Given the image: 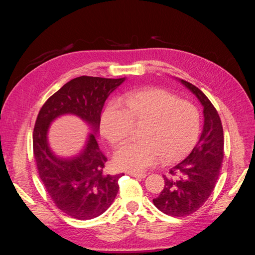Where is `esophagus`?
<instances>
[{"label":"esophagus","instance_id":"1","mask_svg":"<svg viewBox=\"0 0 255 255\" xmlns=\"http://www.w3.org/2000/svg\"><path fill=\"white\" fill-rule=\"evenodd\" d=\"M128 175L131 176V177H134V178H137V179H144L146 177L145 173H137V172H128Z\"/></svg>","mask_w":255,"mask_h":255}]
</instances>
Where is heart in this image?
<instances>
[{"label":"heart","instance_id":"heart-1","mask_svg":"<svg viewBox=\"0 0 255 255\" xmlns=\"http://www.w3.org/2000/svg\"><path fill=\"white\" fill-rule=\"evenodd\" d=\"M121 104L106 105L100 121L104 137L118 144L128 137L134 122H145L142 140L126 142L117 150L114 163L118 169L141 172L158 164L179 160L197 141L200 132V114L196 106L162 89L131 92Z\"/></svg>","mask_w":255,"mask_h":255}]
</instances>
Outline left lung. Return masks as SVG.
<instances>
[{"label":"left lung","instance_id":"8db88e82","mask_svg":"<svg viewBox=\"0 0 255 255\" xmlns=\"http://www.w3.org/2000/svg\"><path fill=\"white\" fill-rule=\"evenodd\" d=\"M179 82L203 105L204 127L191 153L163 176L164 188L153 199L158 210L172 217L190 215L207 202L215 188L224 153L223 128L216 109L198 88L183 79Z\"/></svg>","mask_w":255,"mask_h":255}]
</instances>
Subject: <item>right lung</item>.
Masks as SVG:
<instances>
[{
  "mask_svg": "<svg viewBox=\"0 0 255 255\" xmlns=\"http://www.w3.org/2000/svg\"><path fill=\"white\" fill-rule=\"evenodd\" d=\"M125 79L73 78L49 97L38 114L33 150L39 177L55 205L72 218L90 220L100 216L118 194V181L124 173L111 176L103 172L107 158L99 149L96 134L105 100ZM65 114L82 118L92 130L84 149L73 157L53 153L47 139L50 124Z\"/></svg>",
  "mask_w": 255,
  "mask_h": 255,
  "instance_id": "obj_1",
  "label": "right lung"
}]
</instances>
